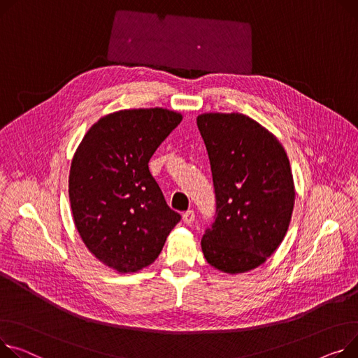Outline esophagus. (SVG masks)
<instances>
[{"mask_svg": "<svg viewBox=\"0 0 358 358\" xmlns=\"http://www.w3.org/2000/svg\"><path fill=\"white\" fill-rule=\"evenodd\" d=\"M194 219H196L194 210H187V211L182 214V222H184L185 224H192V223L194 222Z\"/></svg>", "mask_w": 358, "mask_h": 358, "instance_id": "1", "label": "esophagus"}]
</instances>
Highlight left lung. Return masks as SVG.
I'll return each mask as SVG.
<instances>
[{"label": "left lung", "instance_id": "obj_1", "mask_svg": "<svg viewBox=\"0 0 358 358\" xmlns=\"http://www.w3.org/2000/svg\"><path fill=\"white\" fill-rule=\"evenodd\" d=\"M197 125L208 152L216 214L201 237L211 266L227 273L257 268L287 234L294 180L279 141L242 113H204Z\"/></svg>", "mask_w": 358, "mask_h": 358}]
</instances>
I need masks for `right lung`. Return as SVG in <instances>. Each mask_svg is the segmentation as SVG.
Returning <instances> with one entry per match:
<instances>
[{
    "instance_id": "add662e5",
    "label": "right lung",
    "mask_w": 358,
    "mask_h": 358,
    "mask_svg": "<svg viewBox=\"0 0 358 358\" xmlns=\"http://www.w3.org/2000/svg\"><path fill=\"white\" fill-rule=\"evenodd\" d=\"M182 116L162 108L127 109L94 124L71 161L69 197L87 249L117 272L151 265L181 220L148 162Z\"/></svg>"
}]
</instances>
